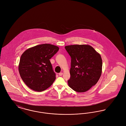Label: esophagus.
Returning a JSON list of instances; mask_svg holds the SVG:
<instances>
[{
  "label": "esophagus",
  "mask_w": 126,
  "mask_h": 126,
  "mask_svg": "<svg viewBox=\"0 0 126 126\" xmlns=\"http://www.w3.org/2000/svg\"><path fill=\"white\" fill-rule=\"evenodd\" d=\"M63 75V73L62 72H60L59 73V76H62Z\"/></svg>",
  "instance_id": "esophagus-1"
}]
</instances>
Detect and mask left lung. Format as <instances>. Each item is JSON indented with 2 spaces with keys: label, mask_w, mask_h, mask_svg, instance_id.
Listing matches in <instances>:
<instances>
[{
  "label": "left lung",
  "mask_w": 126,
  "mask_h": 126,
  "mask_svg": "<svg viewBox=\"0 0 126 126\" xmlns=\"http://www.w3.org/2000/svg\"><path fill=\"white\" fill-rule=\"evenodd\" d=\"M71 57L69 86L75 91L84 92L97 83L102 73L100 54L88 44L65 47Z\"/></svg>",
  "instance_id": "1"
}]
</instances>
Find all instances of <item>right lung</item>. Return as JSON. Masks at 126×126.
<instances>
[{"mask_svg":"<svg viewBox=\"0 0 126 126\" xmlns=\"http://www.w3.org/2000/svg\"><path fill=\"white\" fill-rule=\"evenodd\" d=\"M51 44H42L26 50L21 55L18 70L26 84L33 90L41 92L49 87L56 79L50 59L59 50Z\"/></svg>","mask_w":126,"mask_h":126,"instance_id":"1","label":"right lung"}]
</instances>
